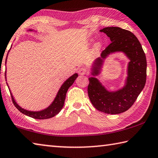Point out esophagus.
<instances>
[{
  "mask_svg": "<svg viewBox=\"0 0 158 158\" xmlns=\"http://www.w3.org/2000/svg\"><path fill=\"white\" fill-rule=\"evenodd\" d=\"M78 73L79 75H81V76H85V75H87V70L85 68H81L79 69L78 71Z\"/></svg>",
  "mask_w": 158,
  "mask_h": 158,
  "instance_id": "1",
  "label": "esophagus"
}]
</instances>
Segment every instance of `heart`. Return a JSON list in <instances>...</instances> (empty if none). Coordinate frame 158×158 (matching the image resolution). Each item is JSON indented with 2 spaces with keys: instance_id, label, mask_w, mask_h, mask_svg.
Here are the masks:
<instances>
[{
  "instance_id": "1",
  "label": "heart",
  "mask_w": 158,
  "mask_h": 158,
  "mask_svg": "<svg viewBox=\"0 0 158 158\" xmlns=\"http://www.w3.org/2000/svg\"><path fill=\"white\" fill-rule=\"evenodd\" d=\"M101 47H102V44L101 42H99V41H97V42H96L94 44V52H98L100 51V50L101 49Z\"/></svg>"
}]
</instances>
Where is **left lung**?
<instances>
[{
    "label": "left lung",
    "instance_id": "1",
    "mask_svg": "<svg viewBox=\"0 0 158 158\" xmlns=\"http://www.w3.org/2000/svg\"><path fill=\"white\" fill-rule=\"evenodd\" d=\"M112 43L94 61L90 67L88 95L96 109L110 114L126 112L131 107L143 90L146 81V58L142 46L135 35L118 27H107L100 30ZM122 52L129 60L127 76L123 86L111 91L107 90L96 76L102 71L104 60L110 54Z\"/></svg>",
    "mask_w": 158,
    "mask_h": 158
}]
</instances>
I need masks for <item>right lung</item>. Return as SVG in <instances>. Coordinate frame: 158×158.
<instances>
[{"mask_svg": "<svg viewBox=\"0 0 158 158\" xmlns=\"http://www.w3.org/2000/svg\"><path fill=\"white\" fill-rule=\"evenodd\" d=\"M27 31L37 32V30H31V29L28 30ZM10 51L7 52L6 60H5V65H6L8 53H9ZM77 76H78L77 73H74L73 75H72L71 76L69 77L67 80H66V81L64 82V83L61 85L60 88L59 89V90H58L57 94L55 96L54 100L52 101V103L50 104L46 108L39 110V111H31V110L24 109L19 106V105L16 103L15 98H14V96L12 95V92H11L9 86H8L7 82V85L8 88H9V90L11 94V96H12L13 103L19 111H20L21 113H23V114L27 116V117L34 118H36V119H46V118H50L55 117V115H57L58 113L61 111V110L62 109V107L64 106V104L66 92H67L69 88L73 84V82H75V81H76V79L77 78ZM6 77H7L6 71H5V81H7Z\"/></svg>", "mask_w": 158, "mask_h": 158, "instance_id": "right-lung-1", "label": "right lung"}]
</instances>
